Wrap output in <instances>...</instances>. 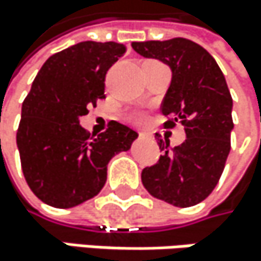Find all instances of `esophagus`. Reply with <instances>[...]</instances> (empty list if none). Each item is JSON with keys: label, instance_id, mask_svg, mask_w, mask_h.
<instances>
[{"label": "esophagus", "instance_id": "34e87169", "mask_svg": "<svg viewBox=\"0 0 261 261\" xmlns=\"http://www.w3.org/2000/svg\"><path fill=\"white\" fill-rule=\"evenodd\" d=\"M141 138H148V133H139Z\"/></svg>", "mask_w": 261, "mask_h": 261}]
</instances>
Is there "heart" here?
<instances>
[{
    "label": "heart",
    "instance_id": "1",
    "mask_svg": "<svg viewBox=\"0 0 261 261\" xmlns=\"http://www.w3.org/2000/svg\"><path fill=\"white\" fill-rule=\"evenodd\" d=\"M135 120L139 122V123H142V122H145V116H144V114H136V116H135Z\"/></svg>",
    "mask_w": 261,
    "mask_h": 261
}]
</instances>
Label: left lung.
I'll list each match as a JSON object with an SVG mask.
<instances>
[{"label":"left lung","instance_id":"1","mask_svg":"<svg viewBox=\"0 0 261 261\" xmlns=\"http://www.w3.org/2000/svg\"><path fill=\"white\" fill-rule=\"evenodd\" d=\"M145 59H156L172 71V82L162 100V114L184 125L186 141L172 148L156 133L161 154L158 164L142 170L147 192L176 207H190L215 189L230 151L232 97L226 79L212 55L187 38L133 41Z\"/></svg>","mask_w":261,"mask_h":261}]
</instances>
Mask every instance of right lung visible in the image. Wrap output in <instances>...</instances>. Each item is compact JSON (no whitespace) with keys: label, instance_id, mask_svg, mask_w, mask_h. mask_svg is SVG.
<instances>
[{"label":"right lung","instance_id":"add662e5","mask_svg":"<svg viewBox=\"0 0 261 261\" xmlns=\"http://www.w3.org/2000/svg\"><path fill=\"white\" fill-rule=\"evenodd\" d=\"M125 52L114 41H82L50 55L21 107L16 147L24 178L43 202L69 209L94 198L113 156L132 148L138 133L116 120L89 138L80 125L105 97L107 71Z\"/></svg>","mask_w":261,"mask_h":261}]
</instances>
